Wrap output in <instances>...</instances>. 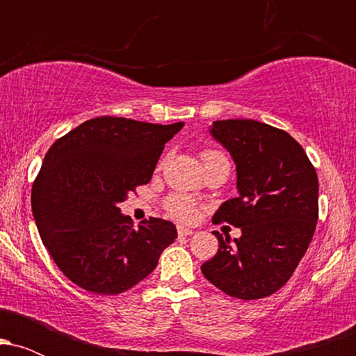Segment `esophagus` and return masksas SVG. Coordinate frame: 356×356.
I'll use <instances>...</instances> for the list:
<instances>
[{"label":"esophagus","instance_id":"34e87169","mask_svg":"<svg viewBox=\"0 0 356 356\" xmlns=\"http://www.w3.org/2000/svg\"><path fill=\"white\" fill-rule=\"evenodd\" d=\"M177 234H179V236H191V234H194V231L189 229V227L179 226V227H177Z\"/></svg>","mask_w":356,"mask_h":356}]
</instances>
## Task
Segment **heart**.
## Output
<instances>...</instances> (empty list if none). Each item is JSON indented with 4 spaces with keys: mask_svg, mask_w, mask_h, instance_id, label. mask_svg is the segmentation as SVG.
I'll list each match as a JSON object with an SVG mask.
<instances>
[{
    "mask_svg": "<svg viewBox=\"0 0 356 356\" xmlns=\"http://www.w3.org/2000/svg\"><path fill=\"white\" fill-rule=\"evenodd\" d=\"M202 162L204 165L214 164V162H227V157L220 150L207 149L202 152ZM165 209L170 216L175 219L182 220V222H187V220H192L197 216V206H195L194 199L187 197V195L182 194H174L170 197H167L165 201Z\"/></svg>",
    "mask_w": 356,
    "mask_h": 356,
    "instance_id": "heart-1",
    "label": "heart"
}]
</instances>
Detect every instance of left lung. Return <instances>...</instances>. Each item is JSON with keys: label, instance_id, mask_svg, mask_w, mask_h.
Segmentation results:
<instances>
[{"label": "left lung", "instance_id": "8db88e82", "mask_svg": "<svg viewBox=\"0 0 356 356\" xmlns=\"http://www.w3.org/2000/svg\"><path fill=\"white\" fill-rule=\"evenodd\" d=\"M211 136L231 154L239 195L220 204L214 222L241 227L201 266L216 288L239 300H259L288 283L312 243L318 220V175L284 130L249 118L216 120Z\"/></svg>", "mask_w": 356, "mask_h": 356}]
</instances>
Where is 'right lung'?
I'll use <instances>...</instances> for the list:
<instances>
[{
	"mask_svg": "<svg viewBox=\"0 0 356 356\" xmlns=\"http://www.w3.org/2000/svg\"><path fill=\"white\" fill-rule=\"evenodd\" d=\"M184 127L97 117L50 147L31 189L40 238L72 283L118 295L154 271L177 238L170 220L134 229L118 204L152 179L164 145Z\"/></svg>",
	"mask_w": 356,
	"mask_h": 356,
	"instance_id": "1",
	"label": "right lung"
}]
</instances>
